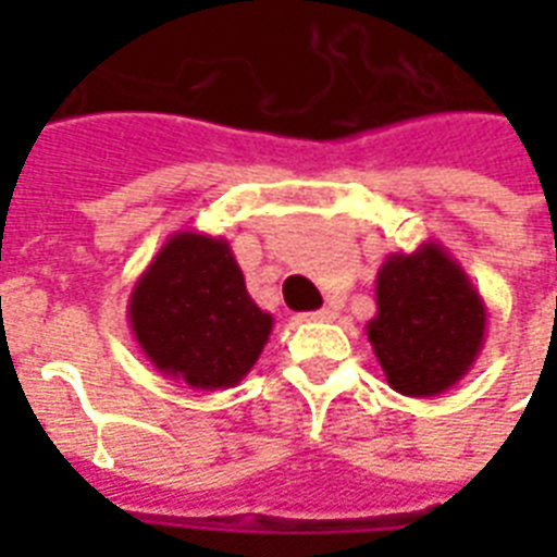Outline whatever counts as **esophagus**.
Returning a JSON list of instances; mask_svg holds the SVG:
<instances>
[{
  "label": "esophagus",
  "mask_w": 557,
  "mask_h": 557,
  "mask_svg": "<svg viewBox=\"0 0 557 557\" xmlns=\"http://www.w3.org/2000/svg\"><path fill=\"white\" fill-rule=\"evenodd\" d=\"M335 318H338L335 306H323V309H318V312L306 314V321H335Z\"/></svg>",
  "instance_id": "34e87169"
}]
</instances>
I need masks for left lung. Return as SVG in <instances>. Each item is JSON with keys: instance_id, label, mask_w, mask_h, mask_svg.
Segmentation results:
<instances>
[{"instance_id": "left-lung-1", "label": "left lung", "mask_w": 557, "mask_h": 557, "mask_svg": "<svg viewBox=\"0 0 557 557\" xmlns=\"http://www.w3.org/2000/svg\"><path fill=\"white\" fill-rule=\"evenodd\" d=\"M375 309L367 338L387 384L401 396H440L466 379L483 352V295L433 239L381 262Z\"/></svg>"}]
</instances>
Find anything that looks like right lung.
I'll return each mask as SVG.
<instances>
[{
  "instance_id": "right-lung-1",
  "label": "right lung",
  "mask_w": 557,
  "mask_h": 557,
  "mask_svg": "<svg viewBox=\"0 0 557 557\" xmlns=\"http://www.w3.org/2000/svg\"><path fill=\"white\" fill-rule=\"evenodd\" d=\"M129 330L156 370L196 389H227L257 364L274 318L253 304L225 236L176 231L141 271Z\"/></svg>"
}]
</instances>
